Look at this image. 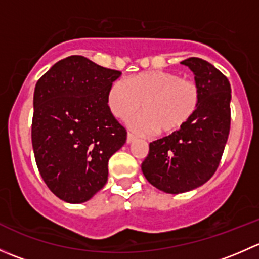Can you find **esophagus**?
<instances>
[{
    "mask_svg": "<svg viewBox=\"0 0 259 259\" xmlns=\"http://www.w3.org/2000/svg\"><path fill=\"white\" fill-rule=\"evenodd\" d=\"M135 139H137V137H135V135H133V134H130V133H127V137H126V143H127V144L133 143Z\"/></svg>",
    "mask_w": 259,
    "mask_h": 259,
    "instance_id": "1",
    "label": "esophagus"
}]
</instances>
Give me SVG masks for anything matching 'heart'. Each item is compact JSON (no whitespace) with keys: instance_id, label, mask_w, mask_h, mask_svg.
I'll return each instance as SVG.
<instances>
[{"instance_id":"heart-1","label":"heart","mask_w":259,"mask_h":259,"mask_svg":"<svg viewBox=\"0 0 259 259\" xmlns=\"http://www.w3.org/2000/svg\"><path fill=\"white\" fill-rule=\"evenodd\" d=\"M109 110L125 120L143 104L144 113L129 120V126L139 134H173L187 125L199 105L197 83L166 71L138 74L116 80L106 94Z\"/></svg>"}]
</instances>
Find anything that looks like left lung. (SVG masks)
Returning <instances> with one entry per match:
<instances>
[{
  "label": "left lung",
  "mask_w": 259,
  "mask_h": 259,
  "mask_svg": "<svg viewBox=\"0 0 259 259\" xmlns=\"http://www.w3.org/2000/svg\"><path fill=\"white\" fill-rule=\"evenodd\" d=\"M194 74L199 105L185 126L149 144L142 163L144 177L169 194L189 192L215 173L231 127V83L218 69L199 57L180 62Z\"/></svg>",
  "instance_id": "1"
}]
</instances>
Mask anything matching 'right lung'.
<instances>
[{
	"mask_svg": "<svg viewBox=\"0 0 259 259\" xmlns=\"http://www.w3.org/2000/svg\"><path fill=\"white\" fill-rule=\"evenodd\" d=\"M121 72L69 56L41 76L33 93L32 148L49 189L67 203L91 199L108 182V161L126 130L106 104Z\"/></svg>",
	"mask_w": 259,
	"mask_h": 259,
	"instance_id": "right-lung-1",
	"label": "right lung"
}]
</instances>
